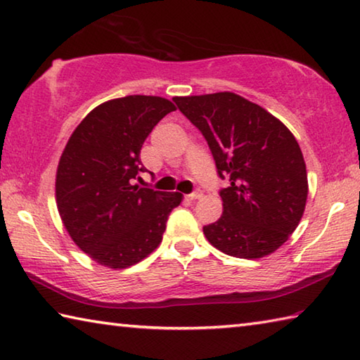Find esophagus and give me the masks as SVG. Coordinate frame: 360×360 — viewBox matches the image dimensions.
Masks as SVG:
<instances>
[{
  "instance_id": "34e87169",
  "label": "esophagus",
  "mask_w": 360,
  "mask_h": 360,
  "mask_svg": "<svg viewBox=\"0 0 360 360\" xmlns=\"http://www.w3.org/2000/svg\"><path fill=\"white\" fill-rule=\"evenodd\" d=\"M202 197H203V192L200 191V188H197V191H195L193 193L188 195V198H191V200H200Z\"/></svg>"
}]
</instances>
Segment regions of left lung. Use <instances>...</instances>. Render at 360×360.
<instances>
[{"label": "left lung", "instance_id": "8db88e82", "mask_svg": "<svg viewBox=\"0 0 360 360\" xmlns=\"http://www.w3.org/2000/svg\"><path fill=\"white\" fill-rule=\"evenodd\" d=\"M179 111L203 133L217 173L222 216L203 233L238 259L270 255L302 221L308 176L295 136L281 120L233 92L174 96Z\"/></svg>", "mask_w": 360, "mask_h": 360}]
</instances>
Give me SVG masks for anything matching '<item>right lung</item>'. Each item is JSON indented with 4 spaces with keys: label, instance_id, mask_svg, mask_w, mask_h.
<instances>
[{
    "label": "right lung",
    "instance_id": "right-lung-1",
    "mask_svg": "<svg viewBox=\"0 0 360 360\" xmlns=\"http://www.w3.org/2000/svg\"><path fill=\"white\" fill-rule=\"evenodd\" d=\"M162 96L101 103L72 131L56 176L57 210L71 240L98 265L122 270L154 252L182 195L131 184L146 172L139 152L168 112Z\"/></svg>",
    "mask_w": 360,
    "mask_h": 360
}]
</instances>
